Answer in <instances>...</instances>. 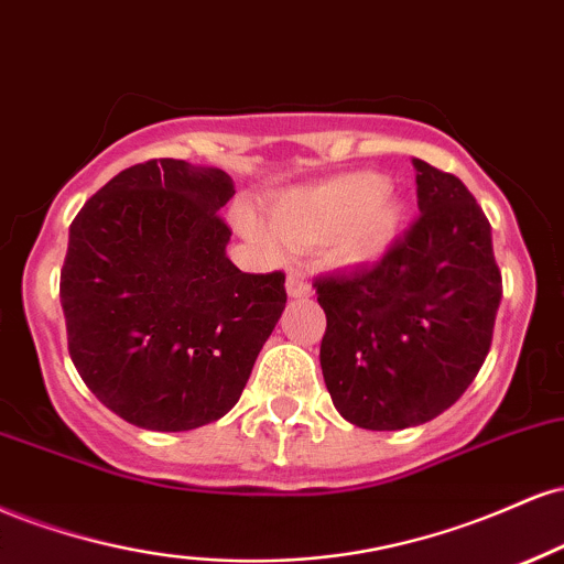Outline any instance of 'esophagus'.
Returning a JSON list of instances; mask_svg holds the SVG:
<instances>
[{"mask_svg": "<svg viewBox=\"0 0 564 564\" xmlns=\"http://www.w3.org/2000/svg\"><path fill=\"white\" fill-rule=\"evenodd\" d=\"M288 295L290 297H308L311 295V284L303 271H290L288 274Z\"/></svg>", "mask_w": 564, "mask_h": 564, "instance_id": "1", "label": "esophagus"}]
</instances>
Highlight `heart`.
<instances>
[{
	"label": "heart",
	"instance_id": "b5f03b06",
	"mask_svg": "<svg viewBox=\"0 0 564 564\" xmlns=\"http://www.w3.org/2000/svg\"><path fill=\"white\" fill-rule=\"evenodd\" d=\"M406 218V203L377 174H346L314 187H297L271 208V227L253 210L237 208L242 235L269 250L322 248L337 263L375 261L393 245Z\"/></svg>",
	"mask_w": 564,
	"mask_h": 564
}]
</instances>
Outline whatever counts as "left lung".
<instances>
[{"instance_id":"obj_1","label":"left lung","mask_w":564,"mask_h":564,"mask_svg":"<svg viewBox=\"0 0 564 564\" xmlns=\"http://www.w3.org/2000/svg\"><path fill=\"white\" fill-rule=\"evenodd\" d=\"M420 218L372 267L314 282L322 375L364 430L435 420L473 386L501 303L491 224L462 178L414 158Z\"/></svg>"}]
</instances>
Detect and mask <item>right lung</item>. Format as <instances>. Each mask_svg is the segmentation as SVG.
I'll use <instances>...</instances> for the list:
<instances>
[{"label": "right lung", "instance_id": "1", "mask_svg": "<svg viewBox=\"0 0 564 564\" xmlns=\"http://www.w3.org/2000/svg\"><path fill=\"white\" fill-rule=\"evenodd\" d=\"M221 169L174 158L112 176L73 218L59 274L68 350L86 388L121 420L182 433L240 401L280 322L284 274L227 258Z\"/></svg>", "mask_w": 564, "mask_h": 564}]
</instances>
